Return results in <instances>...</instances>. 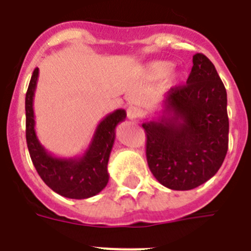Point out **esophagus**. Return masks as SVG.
Listing matches in <instances>:
<instances>
[{
  "label": "esophagus",
  "mask_w": 251,
  "mask_h": 251,
  "mask_svg": "<svg viewBox=\"0 0 251 251\" xmlns=\"http://www.w3.org/2000/svg\"><path fill=\"white\" fill-rule=\"evenodd\" d=\"M126 114H127V118L130 120H135V119L140 118L142 115V111H141L140 108L137 106H128L127 110H126Z\"/></svg>",
  "instance_id": "obj_1"
}]
</instances>
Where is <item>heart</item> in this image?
I'll use <instances>...</instances> for the list:
<instances>
[{
    "mask_svg": "<svg viewBox=\"0 0 251 251\" xmlns=\"http://www.w3.org/2000/svg\"><path fill=\"white\" fill-rule=\"evenodd\" d=\"M173 65L168 61H154L147 67V75L152 79H160L172 71Z\"/></svg>",
    "mask_w": 251,
    "mask_h": 251,
    "instance_id": "heart-1",
    "label": "heart"
}]
</instances>
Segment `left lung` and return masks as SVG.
<instances>
[{"instance_id":"left-lung-1","label":"left lung","mask_w":251,"mask_h":251,"mask_svg":"<svg viewBox=\"0 0 251 251\" xmlns=\"http://www.w3.org/2000/svg\"><path fill=\"white\" fill-rule=\"evenodd\" d=\"M186 84L170 88L157 119L142 124L146 157L155 179L172 190L210 180L228 151L227 92L203 53L193 57Z\"/></svg>"}]
</instances>
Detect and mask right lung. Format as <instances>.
Masks as SVG:
<instances>
[{
	"label": "right lung",
	"instance_id": "obj_1",
	"mask_svg": "<svg viewBox=\"0 0 251 251\" xmlns=\"http://www.w3.org/2000/svg\"><path fill=\"white\" fill-rule=\"evenodd\" d=\"M38 76L36 67L25 94V137L31 162L43 181L58 195L76 200L92 198L100 193L109 181L108 162L115 141V128L125 120L126 111L118 109L99 123L82 157H55L40 145L34 128L33 100Z\"/></svg>",
	"mask_w": 251,
	"mask_h": 251
}]
</instances>
